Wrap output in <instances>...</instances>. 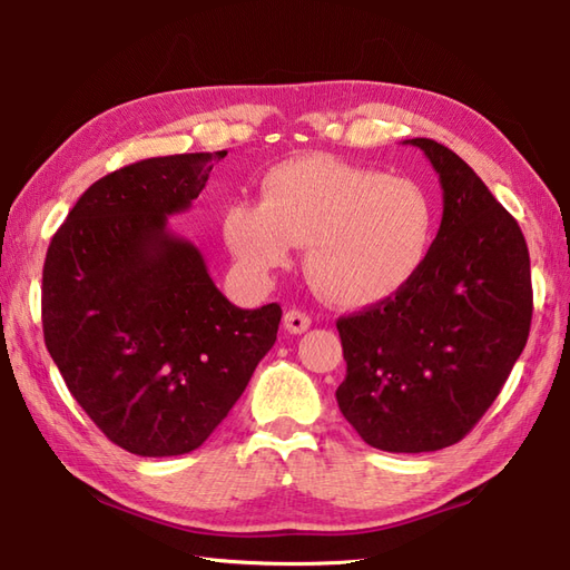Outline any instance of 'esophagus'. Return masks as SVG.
Returning <instances> with one entry per match:
<instances>
[{
	"instance_id": "esophagus-1",
	"label": "esophagus",
	"mask_w": 570,
	"mask_h": 570,
	"mask_svg": "<svg viewBox=\"0 0 570 570\" xmlns=\"http://www.w3.org/2000/svg\"><path fill=\"white\" fill-rule=\"evenodd\" d=\"M284 328L288 333L301 335V333H306L311 328V318L306 316V313H301V311L294 308V311H288L286 316H284Z\"/></svg>"
}]
</instances>
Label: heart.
I'll return each instance as SVG.
<instances>
[{
  "instance_id": "obj_1",
  "label": "heart",
  "mask_w": 570,
  "mask_h": 570,
  "mask_svg": "<svg viewBox=\"0 0 570 570\" xmlns=\"http://www.w3.org/2000/svg\"><path fill=\"white\" fill-rule=\"evenodd\" d=\"M223 237L254 282L286 266L292 245L306 247L313 292L335 306L367 308L402 294L426 266L435 203L414 178L311 154L269 168L259 203H229Z\"/></svg>"
}]
</instances>
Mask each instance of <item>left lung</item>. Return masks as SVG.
Masks as SVG:
<instances>
[{
    "label": "left lung",
    "mask_w": 570,
    "mask_h": 570,
    "mask_svg": "<svg viewBox=\"0 0 570 570\" xmlns=\"http://www.w3.org/2000/svg\"><path fill=\"white\" fill-rule=\"evenodd\" d=\"M435 168L443 217L402 294L337 321L347 374L335 399L360 439L390 453L458 443L498 399L531 325L522 229L443 144L406 139Z\"/></svg>",
    "instance_id": "1"
}]
</instances>
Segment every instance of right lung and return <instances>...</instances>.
I'll return each mask as SVG.
<instances>
[{"instance_id": "add662e5", "label": "right lung", "mask_w": 570, "mask_h": 570, "mask_svg": "<svg viewBox=\"0 0 570 570\" xmlns=\"http://www.w3.org/2000/svg\"><path fill=\"white\" fill-rule=\"evenodd\" d=\"M227 151L156 156L82 193L46 252L43 337L95 426L144 458L196 451L269 353L282 308L220 294L168 229Z\"/></svg>"}]
</instances>
